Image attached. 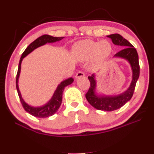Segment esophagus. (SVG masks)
<instances>
[{
	"instance_id": "34e87169",
	"label": "esophagus",
	"mask_w": 154,
	"mask_h": 154,
	"mask_svg": "<svg viewBox=\"0 0 154 154\" xmlns=\"http://www.w3.org/2000/svg\"><path fill=\"white\" fill-rule=\"evenodd\" d=\"M85 77V73L83 71H79L75 75V78L76 79H79L80 77Z\"/></svg>"
}]
</instances>
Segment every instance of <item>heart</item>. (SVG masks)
<instances>
[{"instance_id": "1", "label": "heart", "mask_w": 154, "mask_h": 154, "mask_svg": "<svg viewBox=\"0 0 154 154\" xmlns=\"http://www.w3.org/2000/svg\"><path fill=\"white\" fill-rule=\"evenodd\" d=\"M112 52V46L107 40L96 42L91 40H83L75 48V54L80 60L93 58L96 63L105 60Z\"/></svg>"}]
</instances>
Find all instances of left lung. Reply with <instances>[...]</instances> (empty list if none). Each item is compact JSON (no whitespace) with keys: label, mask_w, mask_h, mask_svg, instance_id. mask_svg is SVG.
Returning a JSON list of instances; mask_svg holds the SVG:
<instances>
[{"label":"left lung","mask_w":154,"mask_h":154,"mask_svg":"<svg viewBox=\"0 0 154 154\" xmlns=\"http://www.w3.org/2000/svg\"><path fill=\"white\" fill-rule=\"evenodd\" d=\"M114 44L123 47V49L117 52L114 57L122 58L129 63L132 69V82L129 88L123 93L116 96H101L96 94V81L95 75L88 77L90 87L85 94L86 99L93 107L100 110L113 111L121 108L132 97L135 90L136 83L139 77V64L137 52L129 42L118 33L108 35Z\"/></svg>","instance_id":"8db88e82"}]
</instances>
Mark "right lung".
Here are the masks:
<instances>
[{"mask_svg": "<svg viewBox=\"0 0 154 154\" xmlns=\"http://www.w3.org/2000/svg\"><path fill=\"white\" fill-rule=\"evenodd\" d=\"M64 37H53V36L49 35H43L36 39L35 40L31 43L27 47V48L25 50L23 54H22L21 57L20 58L19 63V67L17 73L16 77V88L17 90V93L19 95V99L21 102V104L23 106V108L25 109L27 112L29 113L31 115L33 116L38 117V118H46L50 116H52L57 112V110L59 108L60 106L62 103L63 98V93L65 87L69 85H71L73 82L74 79L72 77H70L67 79L63 81L59 85H58L57 89H56L54 94L52 97V98L49 100L48 102H47L46 104L44 106H40V107H33L28 105L27 103L24 101L23 99L22 98V96L20 93V91L19 89L18 86V80L21 72V62L23 58L28 55L29 53L32 52L33 50H34L38 47L42 46L47 43H53L56 42L57 41H60L63 39Z\"/></svg>", "mask_w": 154, "mask_h": 154, "instance_id": "right-lung-1", "label": "right lung"}]
</instances>
